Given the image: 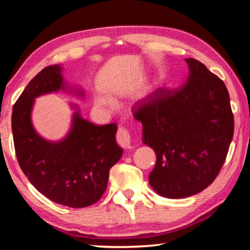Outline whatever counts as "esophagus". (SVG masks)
I'll list each match as a JSON object with an SVG mask.
<instances>
[{
	"mask_svg": "<svg viewBox=\"0 0 250 250\" xmlns=\"http://www.w3.org/2000/svg\"><path fill=\"white\" fill-rule=\"evenodd\" d=\"M117 142L124 149H130L132 146V140L129 131L125 128H120L117 132Z\"/></svg>",
	"mask_w": 250,
	"mask_h": 250,
	"instance_id": "34e87169",
	"label": "esophagus"
}]
</instances>
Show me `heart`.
I'll use <instances>...</instances> for the list:
<instances>
[{"instance_id":"obj_1","label":"heart","mask_w":250,"mask_h":250,"mask_svg":"<svg viewBox=\"0 0 250 250\" xmlns=\"http://www.w3.org/2000/svg\"><path fill=\"white\" fill-rule=\"evenodd\" d=\"M111 104V100L107 96H98L96 98V105L99 108H105Z\"/></svg>"}]
</instances>
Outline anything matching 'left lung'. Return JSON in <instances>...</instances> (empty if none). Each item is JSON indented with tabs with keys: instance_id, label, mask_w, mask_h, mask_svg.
<instances>
[{
	"instance_id": "8db88e82",
	"label": "left lung",
	"mask_w": 250,
	"mask_h": 250,
	"mask_svg": "<svg viewBox=\"0 0 250 250\" xmlns=\"http://www.w3.org/2000/svg\"><path fill=\"white\" fill-rule=\"evenodd\" d=\"M185 62L189 74L183 86L159 88L133 107L142 142L156 154L150 185L167 198L195 195L213 183L234 134L225 83L196 59Z\"/></svg>"
}]
</instances>
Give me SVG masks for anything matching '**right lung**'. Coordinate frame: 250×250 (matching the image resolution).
<instances>
[{
	"label": "right lung",
	"mask_w": 250,
	"mask_h": 250,
	"mask_svg": "<svg viewBox=\"0 0 250 250\" xmlns=\"http://www.w3.org/2000/svg\"><path fill=\"white\" fill-rule=\"evenodd\" d=\"M67 88L61 66L45 67L15 103L12 131L19 164L34 188L57 204L82 208L100 200L110 168L124 150L117 145L116 124H92L76 105L71 128L62 140L47 141L36 132L31 118L34 99ZM77 92L83 96V90Z\"/></svg>",
	"instance_id": "obj_1"
}]
</instances>
